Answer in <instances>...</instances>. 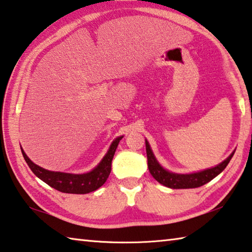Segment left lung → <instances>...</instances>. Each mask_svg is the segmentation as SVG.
<instances>
[{"label": "left lung", "mask_w": 252, "mask_h": 252, "mask_svg": "<svg viewBox=\"0 0 252 252\" xmlns=\"http://www.w3.org/2000/svg\"><path fill=\"white\" fill-rule=\"evenodd\" d=\"M146 149H147V158H148V168L150 171L151 176L156 180L171 189H190V188H198L206 185L209 181H211L213 178H216L219 173H221L227 167L228 163L231 160L234 151L230 155L227 159L221 162L217 167L203 170L200 172L180 174L173 173L168 170L163 169L160 165L159 162L157 161L155 155L150 148V144L146 140Z\"/></svg>", "instance_id": "1"}]
</instances>
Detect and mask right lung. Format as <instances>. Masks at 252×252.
Here are the masks:
<instances>
[{
	"instance_id": "right-lung-1",
	"label": "right lung",
	"mask_w": 252,
	"mask_h": 252,
	"mask_svg": "<svg viewBox=\"0 0 252 252\" xmlns=\"http://www.w3.org/2000/svg\"><path fill=\"white\" fill-rule=\"evenodd\" d=\"M123 136H119V138L114 140L110 146L108 152H106V155L103 157V159L101 160L100 163L92 171L82 174L49 171V170L39 167V165L30 160L29 157L23 151V149H21V150H22L24 160L27 161L32 172L37 178H40L42 181H44L46 185L64 193L84 194L95 191L101 186L104 185L106 179L110 176L113 156Z\"/></svg>"
}]
</instances>
